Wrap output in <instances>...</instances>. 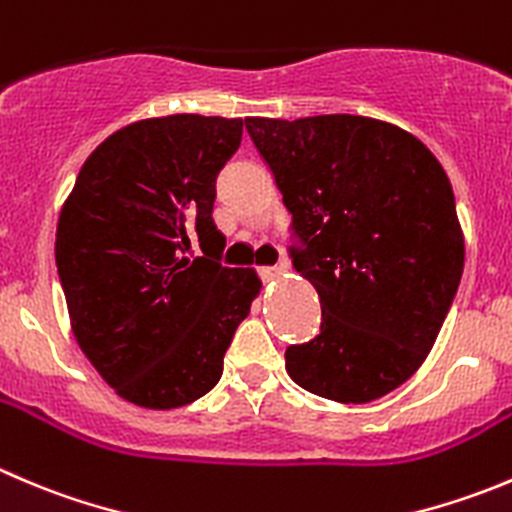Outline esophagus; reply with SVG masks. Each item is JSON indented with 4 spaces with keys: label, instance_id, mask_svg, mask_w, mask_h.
<instances>
[{
    "label": "esophagus",
    "instance_id": "obj_1",
    "mask_svg": "<svg viewBox=\"0 0 512 512\" xmlns=\"http://www.w3.org/2000/svg\"><path fill=\"white\" fill-rule=\"evenodd\" d=\"M287 260H282L280 265H275V267H260V275L262 277H282L287 272Z\"/></svg>",
    "mask_w": 512,
    "mask_h": 512
}]
</instances>
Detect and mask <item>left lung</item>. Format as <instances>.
<instances>
[{
    "label": "left lung",
    "instance_id": "8db88e82",
    "mask_svg": "<svg viewBox=\"0 0 512 512\" xmlns=\"http://www.w3.org/2000/svg\"><path fill=\"white\" fill-rule=\"evenodd\" d=\"M245 127L292 215V265L320 295V335L287 347V372L335 403L393 393L433 350L463 275L443 165L410 132L360 114Z\"/></svg>",
    "mask_w": 512,
    "mask_h": 512
}]
</instances>
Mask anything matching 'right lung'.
<instances>
[{"mask_svg":"<svg viewBox=\"0 0 512 512\" xmlns=\"http://www.w3.org/2000/svg\"><path fill=\"white\" fill-rule=\"evenodd\" d=\"M240 142L242 119H140L87 157L64 200L54 257L72 332L127 403L172 410L210 393L260 295L255 270L217 262L215 180Z\"/></svg>","mask_w":512,"mask_h":512,"instance_id":"1","label":"right lung"}]
</instances>
